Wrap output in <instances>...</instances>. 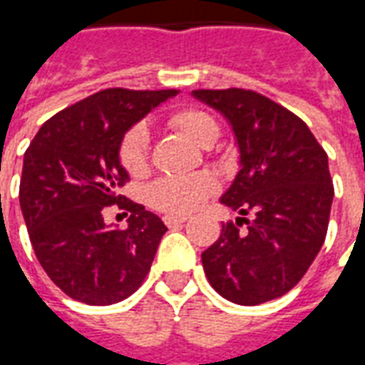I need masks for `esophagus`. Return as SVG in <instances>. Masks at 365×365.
<instances>
[{
    "label": "esophagus",
    "instance_id": "1",
    "mask_svg": "<svg viewBox=\"0 0 365 365\" xmlns=\"http://www.w3.org/2000/svg\"><path fill=\"white\" fill-rule=\"evenodd\" d=\"M187 219H190L187 215H166L164 222H166L168 227H178V225H183Z\"/></svg>",
    "mask_w": 365,
    "mask_h": 365
}]
</instances>
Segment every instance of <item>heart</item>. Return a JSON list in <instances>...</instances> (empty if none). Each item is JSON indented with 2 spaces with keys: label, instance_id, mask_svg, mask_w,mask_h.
I'll use <instances>...</instances> for the list:
<instances>
[{
  "label": "heart",
  "instance_id": "heart-1",
  "mask_svg": "<svg viewBox=\"0 0 365 365\" xmlns=\"http://www.w3.org/2000/svg\"><path fill=\"white\" fill-rule=\"evenodd\" d=\"M170 125L187 136L191 143L201 148L213 146L219 138L217 120L203 109L185 107L170 115ZM123 168L130 175H143L148 168V130L138 125L123 136L119 148ZM215 190L213 180L209 175H180V178H162L154 182L148 190V201L152 207L166 213L180 215L197 209Z\"/></svg>",
  "mask_w": 365,
  "mask_h": 365
}]
</instances>
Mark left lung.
<instances>
[{
  "label": "left lung",
  "mask_w": 365,
  "mask_h": 365,
  "mask_svg": "<svg viewBox=\"0 0 365 365\" xmlns=\"http://www.w3.org/2000/svg\"><path fill=\"white\" fill-rule=\"evenodd\" d=\"M191 96L227 119L240 166L219 201L242 217L222 225L221 237L201 254L207 279L237 305L282 297L305 275L327 237L334 197L329 156L297 115L256 91Z\"/></svg>",
  "instance_id": "1"
}]
</instances>
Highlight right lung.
<instances>
[{
	"instance_id": "1",
	"label": "right lung",
	"mask_w": 365,
	"mask_h": 365,
	"mask_svg": "<svg viewBox=\"0 0 365 365\" xmlns=\"http://www.w3.org/2000/svg\"><path fill=\"white\" fill-rule=\"evenodd\" d=\"M178 90L111 88L56 113L25 152L19 203L43 269L68 297L113 305L133 295L154 260L166 225L158 215L117 195L128 180L123 136ZM117 202L131 213L128 229L103 221Z\"/></svg>"
}]
</instances>
